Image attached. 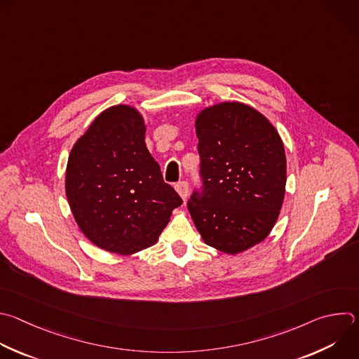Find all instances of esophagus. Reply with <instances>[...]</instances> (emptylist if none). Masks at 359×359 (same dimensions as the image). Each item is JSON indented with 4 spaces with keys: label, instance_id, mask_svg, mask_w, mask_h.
Masks as SVG:
<instances>
[{
    "label": "esophagus",
    "instance_id": "obj_1",
    "mask_svg": "<svg viewBox=\"0 0 359 359\" xmlns=\"http://www.w3.org/2000/svg\"><path fill=\"white\" fill-rule=\"evenodd\" d=\"M175 189H176V191L180 194V197L183 198V201H186L187 197H189V183L184 182V180H183V182H179V183H176Z\"/></svg>",
    "mask_w": 359,
    "mask_h": 359
}]
</instances>
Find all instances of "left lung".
I'll return each instance as SVG.
<instances>
[{
  "label": "left lung",
  "instance_id": "1",
  "mask_svg": "<svg viewBox=\"0 0 359 359\" xmlns=\"http://www.w3.org/2000/svg\"><path fill=\"white\" fill-rule=\"evenodd\" d=\"M203 189L187 203L203 241L229 255L262 243L285 198L286 155L269 119L225 101L196 118Z\"/></svg>",
  "mask_w": 359,
  "mask_h": 359
}]
</instances>
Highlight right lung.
<instances>
[{
	"label": "right lung",
	"instance_id": "obj_1",
	"mask_svg": "<svg viewBox=\"0 0 359 359\" xmlns=\"http://www.w3.org/2000/svg\"><path fill=\"white\" fill-rule=\"evenodd\" d=\"M144 116L131 105L102 111L69 155L66 197L88 240L133 255L156 244L183 200L163 182L145 144Z\"/></svg>",
	"mask_w": 359,
	"mask_h": 359
}]
</instances>
